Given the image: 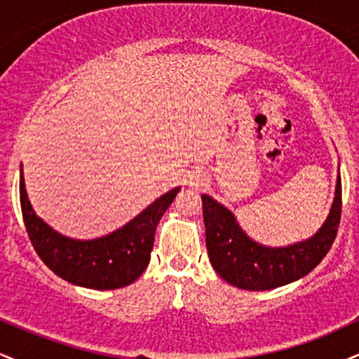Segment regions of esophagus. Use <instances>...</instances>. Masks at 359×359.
<instances>
[{
  "label": "esophagus",
  "instance_id": "34e87169",
  "mask_svg": "<svg viewBox=\"0 0 359 359\" xmlns=\"http://www.w3.org/2000/svg\"><path fill=\"white\" fill-rule=\"evenodd\" d=\"M191 185H197V182H191Z\"/></svg>",
  "mask_w": 359,
  "mask_h": 359
}]
</instances>
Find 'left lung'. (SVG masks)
<instances>
[{
  "label": "left lung",
  "mask_w": 359,
  "mask_h": 359,
  "mask_svg": "<svg viewBox=\"0 0 359 359\" xmlns=\"http://www.w3.org/2000/svg\"><path fill=\"white\" fill-rule=\"evenodd\" d=\"M341 204V177H337L334 203L323 228L307 241L287 248H266L251 241L228 209L203 194L205 246L214 270L243 290H270L306 277L323 262L336 240Z\"/></svg>",
  "instance_id": "left-lung-1"
}]
</instances>
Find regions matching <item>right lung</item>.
<instances>
[{
    "mask_svg": "<svg viewBox=\"0 0 359 359\" xmlns=\"http://www.w3.org/2000/svg\"><path fill=\"white\" fill-rule=\"evenodd\" d=\"M179 191L180 187H175L163 194L133 221L108 236L76 241L55 233L35 216L25 191L23 174L20 175L23 222L36 255L60 278L94 290L126 287L145 271L154 250L156 224Z\"/></svg>",
    "mask_w": 359,
    "mask_h": 359,
    "instance_id": "add662e5",
    "label": "right lung"
}]
</instances>
